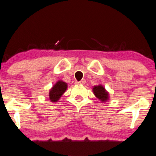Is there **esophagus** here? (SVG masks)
<instances>
[{"instance_id": "obj_1", "label": "esophagus", "mask_w": 156, "mask_h": 156, "mask_svg": "<svg viewBox=\"0 0 156 156\" xmlns=\"http://www.w3.org/2000/svg\"><path fill=\"white\" fill-rule=\"evenodd\" d=\"M85 83H86V80H82L79 82L76 81V84H77V85H83V84H85Z\"/></svg>"}]
</instances>
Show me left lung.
<instances>
[{"instance_id": "left-lung-1", "label": "left lung", "mask_w": 156, "mask_h": 156, "mask_svg": "<svg viewBox=\"0 0 156 156\" xmlns=\"http://www.w3.org/2000/svg\"><path fill=\"white\" fill-rule=\"evenodd\" d=\"M92 91L94 94L95 95V97H96L97 99H99L102 102H106L107 101H108L109 99H110V96H109L108 91H107L105 88L102 85H101V84L93 86Z\"/></svg>"}]
</instances>
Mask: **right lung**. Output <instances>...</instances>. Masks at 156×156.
Masks as SVG:
<instances>
[{
	"instance_id": "obj_1",
	"label": "right lung",
	"mask_w": 156,
	"mask_h": 156,
	"mask_svg": "<svg viewBox=\"0 0 156 156\" xmlns=\"http://www.w3.org/2000/svg\"><path fill=\"white\" fill-rule=\"evenodd\" d=\"M67 89V83L59 80L49 90L48 97L51 102H57Z\"/></svg>"
}]
</instances>
